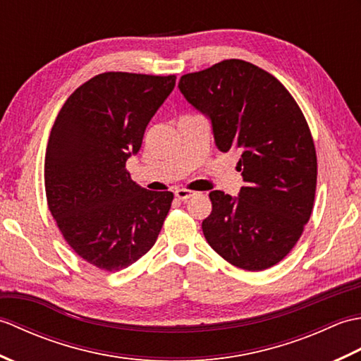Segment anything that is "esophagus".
<instances>
[{
    "instance_id": "34e87169",
    "label": "esophagus",
    "mask_w": 361,
    "mask_h": 361,
    "mask_svg": "<svg viewBox=\"0 0 361 361\" xmlns=\"http://www.w3.org/2000/svg\"><path fill=\"white\" fill-rule=\"evenodd\" d=\"M195 195H197V192H194V190H188V189H176L175 190V197L181 202H186V200H189V198H192Z\"/></svg>"
}]
</instances>
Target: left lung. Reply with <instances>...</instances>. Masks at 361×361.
<instances>
[{"instance_id": "left-lung-1", "label": "left lung", "mask_w": 361, "mask_h": 361, "mask_svg": "<svg viewBox=\"0 0 361 361\" xmlns=\"http://www.w3.org/2000/svg\"><path fill=\"white\" fill-rule=\"evenodd\" d=\"M178 88L209 119L217 149L240 153L245 185L239 197L209 194L206 240L242 270L276 265L301 237L315 200L317 152L301 109L270 73L237 59L181 75Z\"/></svg>"}]
</instances>
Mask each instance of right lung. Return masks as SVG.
Returning <instances> with one entry per match:
<instances>
[{"instance_id":"add662e5","label":"right lung","mask_w":361,"mask_h":361,"mask_svg":"<svg viewBox=\"0 0 361 361\" xmlns=\"http://www.w3.org/2000/svg\"><path fill=\"white\" fill-rule=\"evenodd\" d=\"M175 75L102 73L83 83L54 122L44 158L48 206L87 262L119 271L142 257L163 228L172 192L147 190L126 171Z\"/></svg>"}]
</instances>
